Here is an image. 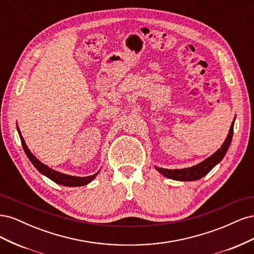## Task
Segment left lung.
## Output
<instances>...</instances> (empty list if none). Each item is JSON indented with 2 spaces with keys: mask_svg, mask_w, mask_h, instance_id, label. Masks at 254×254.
<instances>
[{
  "mask_svg": "<svg viewBox=\"0 0 254 254\" xmlns=\"http://www.w3.org/2000/svg\"><path fill=\"white\" fill-rule=\"evenodd\" d=\"M234 122H235V119L232 122L231 127H230V130H229V133L227 135V139L225 140L224 143H222L221 147L216 152H214L212 156L202 161V162L190 167L181 168V170H167V168L155 166L156 170L160 174H162L164 177H166V178L178 180V181H195L202 178V177H204L207 173H209L214 166H216L220 161L224 159L225 155L229 149V146L232 142Z\"/></svg>",
  "mask_w": 254,
  "mask_h": 254,
  "instance_id": "1",
  "label": "left lung"
}]
</instances>
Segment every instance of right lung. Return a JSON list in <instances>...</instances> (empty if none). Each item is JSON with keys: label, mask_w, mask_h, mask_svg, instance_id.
Here are the masks:
<instances>
[{"label": "right lung", "mask_w": 254, "mask_h": 254, "mask_svg": "<svg viewBox=\"0 0 254 254\" xmlns=\"http://www.w3.org/2000/svg\"><path fill=\"white\" fill-rule=\"evenodd\" d=\"M17 130H18V133H19V136L21 139V143H22V146H23V149H24L25 153L27 158L29 159L30 162L33 163V165L37 168L38 171H39L43 176L48 177V178H50L52 181H54L57 184H60V186H64V187H81V186H86V184L90 183L92 180L95 179V177L97 176V173H95L94 175L92 176H87V177H76V176H71V175H66V174H63L60 172H57L55 170H53V168L49 167L48 165L43 164L41 161L38 160L33 153L32 151H30L27 147V145L24 141V139H23V136L21 134V131L19 127L17 126Z\"/></svg>", "instance_id": "add662e5"}]
</instances>
